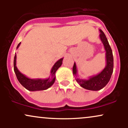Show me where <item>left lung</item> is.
I'll return each mask as SVG.
<instances>
[{"instance_id":"1","label":"left lung","mask_w":128,"mask_h":128,"mask_svg":"<svg viewBox=\"0 0 128 128\" xmlns=\"http://www.w3.org/2000/svg\"><path fill=\"white\" fill-rule=\"evenodd\" d=\"M100 37L104 44L105 49L106 50V66L100 73L98 75L90 78L88 80H80L77 79L76 80L80 86L84 88L92 91H98L103 88L108 82L110 81L113 72L114 67V60H113L112 52L109 44L105 34L102 30H100ZM76 66L74 63L73 67V73L74 75L76 74Z\"/></svg>"}]
</instances>
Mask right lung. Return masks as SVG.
Returning <instances> with one entry per match:
<instances>
[{
    "label": "right lung",
    "instance_id": "obj_1",
    "mask_svg": "<svg viewBox=\"0 0 128 128\" xmlns=\"http://www.w3.org/2000/svg\"><path fill=\"white\" fill-rule=\"evenodd\" d=\"M20 43L18 44L17 48H18ZM63 58L58 60L53 66L51 70V77L46 79H31L26 77L24 74H22L16 67V54L14 59V70L15 72L17 78L21 84L25 88L29 91H38L44 90L51 86L55 80V73L58 68L61 66L62 63Z\"/></svg>",
    "mask_w": 128,
    "mask_h": 128
}]
</instances>
